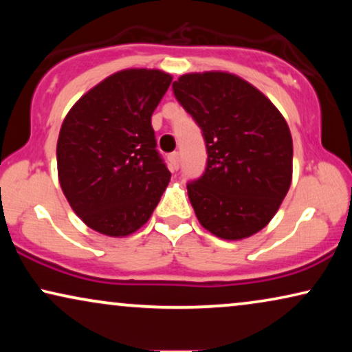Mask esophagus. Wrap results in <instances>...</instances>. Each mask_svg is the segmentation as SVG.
Listing matches in <instances>:
<instances>
[{"mask_svg": "<svg viewBox=\"0 0 352 352\" xmlns=\"http://www.w3.org/2000/svg\"><path fill=\"white\" fill-rule=\"evenodd\" d=\"M170 163H171V170L177 171V168H179V153L173 152L170 155Z\"/></svg>", "mask_w": 352, "mask_h": 352, "instance_id": "esophagus-1", "label": "esophagus"}]
</instances>
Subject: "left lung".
I'll return each mask as SVG.
<instances>
[{
	"instance_id": "left-lung-1",
	"label": "left lung",
	"mask_w": 352,
	"mask_h": 352,
	"mask_svg": "<svg viewBox=\"0 0 352 352\" xmlns=\"http://www.w3.org/2000/svg\"><path fill=\"white\" fill-rule=\"evenodd\" d=\"M173 93L204 134L206 168L187 184L200 224L240 240L266 228L292 184L288 124L261 91L228 72L187 74Z\"/></svg>"
}]
</instances>
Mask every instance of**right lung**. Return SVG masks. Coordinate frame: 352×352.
I'll return each mask as SVG.
<instances>
[{
	"label": "right lung",
	"instance_id": "add662e5",
	"mask_svg": "<svg viewBox=\"0 0 352 352\" xmlns=\"http://www.w3.org/2000/svg\"><path fill=\"white\" fill-rule=\"evenodd\" d=\"M173 76L155 69L110 75L78 99L57 139V173L88 228L126 237L147 223L170 182L152 113Z\"/></svg>",
	"mask_w": 352,
	"mask_h": 352
}]
</instances>
